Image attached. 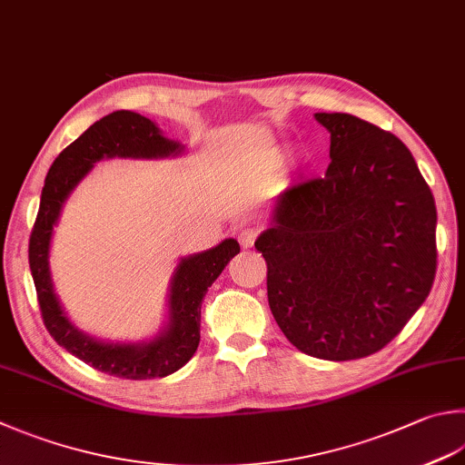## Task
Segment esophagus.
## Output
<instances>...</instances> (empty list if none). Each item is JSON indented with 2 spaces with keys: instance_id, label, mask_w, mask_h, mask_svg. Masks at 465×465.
<instances>
[{
  "instance_id": "obj_1",
  "label": "esophagus",
  "mask_w": 465,
  "mask_h": 465,
  "mask_svg": "<svg viewBox=\"0 0 465 465\" xmlns=\"http://www.w3.org/2000/svg\"><path fill=\"white\" fill-rule=\"evenodd\" d=\"M257 236H259V231L252 229V226H247V229H241L239 231V234H236V239H239L242 249H249V247H252V244H255Z\"/></svg>"
}]
</instances>
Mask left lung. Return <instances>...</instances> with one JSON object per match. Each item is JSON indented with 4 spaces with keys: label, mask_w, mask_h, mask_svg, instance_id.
<instances>
[{
    "label": "left lung",
    "mask_w": 465,
    "mask_h": 465,
    "mask_svg": "<svg viewBox=\"0 0 465 465\" xmlns=\"http://www.w3.org/2000/svg\"><path fill=\"white\" fill-rule=\"evenodd\" d=\"M330 131L326 176L287 188L255 242L285 338L323 361L379 352L431 292L437 210L407 145L348 113Z\"/></svg>",
    "instance_id": "obj_1"
}]
</instances>
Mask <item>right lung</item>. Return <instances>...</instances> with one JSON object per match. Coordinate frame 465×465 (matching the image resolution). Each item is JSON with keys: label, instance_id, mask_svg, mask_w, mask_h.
<instances>
[{"label": "right lung", "instance_id": "right-lung-1", "mask_svg": "<svg viewBox=\"0 0 465 465\" xmlns=\"http://www.w3.org/2000/svg\"><path fill=\"white\" fill-rule=\"evenodd\" d=\"M182 152L183 145L163 137L153 121L134 111H115L96 121L66 150L60 152L50 165L42 188L38 216L30 234L28 259L44 326L78 361L119 379H162L182 369L194 356L200 341L203 300L208 287L241 251L239 242L224 239L213 249L183 257L173 271L170 283V310L165 328L153 340L142 344H119V341L113 344L78 330L60 305L48 267L52 232L70 192L93 170L96 162L109 157H143V160L155 157L157 160Z\"/></svg>", "mask_w": 465, "mask_h": 465}]
</instances>
